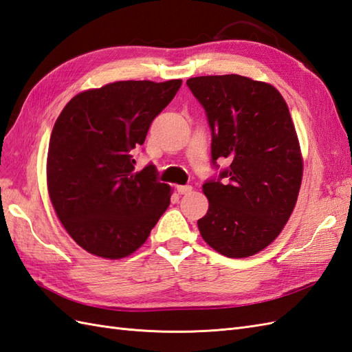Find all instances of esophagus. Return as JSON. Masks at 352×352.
Listing matches in <instances>:
<instances>
[{
	"instance_id": "1",
	"label": "esophagus",
	"mask_w": 352,
	"mask_h": 352,
	"mask_svg": "<svg viewBox=\"0 0 352 352\" xmlns=\"http://www.w3.org/2000/svg\"><path fill=\"white\" fill-rule=\"evenodd\" d=\"M192 189H193L192 186H177V192H178L179 195L189 193V192H192Z\"/></svg>"
}]
</instances>
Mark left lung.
<instances>
[{
	"label": "left lung",
	"mask_w": 352,
	"mask_h": 352,
	"mask_svg": "<svg viewBox=\"0 0 352 352\" xmlns=\"http://www.w3.org/2000/svg\"><path fill=\"white\" fill-rule=\"evenodd\" d=\"M206 109L211 163L230 166L207 179V214L198 228L208 246L228 258L265 249L296 207L303 175L300 145L287 102L265 82L240 75L187 79Z\"/></svg>",
	"instance_id": "8db88e82"
}]
</instances>
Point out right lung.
<instances>
[{"label":"right lung","mask_w":352,"mask_h":352,"mask_svg":"<svg viewBox=\"0 0 352 352\" xmlns=\"http://www.w3.org/2000/svg\"><path fill=\"white\" fill-rule=\"evenodd\" d=\"M120 80L79 93L64 106L47 151V190L65 231L96 256L139 249L170 202V187L148 163L135 173L133 150L182 87Z\"/></svg>","instance_id":"right-lung-1"}]
</instances>
